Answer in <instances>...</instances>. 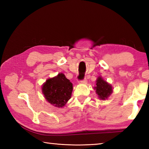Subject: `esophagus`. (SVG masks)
<instances>
[{
  "label": "esophagus",
  "instance_id": "esophagus-1",
  "mask_svg": "<svg viewBox=\"0 0 149 149\" xmlns=\"http://www.w3.org/2000/svg\"><path fill=\"white\" fill-rule=\"evenodd\" d=\"M80 84H86L87 83V80L86 79H84L82 80V81H80L79 82Z\"/></svg>",
  "mask_w": 149,
  "mask_h": 149
}]
</instances>
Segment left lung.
<instances>
[{"label": "left lung", "mask_w": 149, "mask_h": 149, "mask_svg": "<svg viewBox=\"0 0 149 149\" xmlns=\"http://www.w3.org/2000/svg\"><path fill=\"white\" fill-rule=\"evenodd\" d=\"M93 89L95 90L99 99L102 100L108 99L113 92V86L101 76L97 77L96 85Z\"/></svg>", "instance_id": "1"}]
</instances>
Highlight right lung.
Returning <instances> with one entry per match:
<instances>
[{
    "label": "right lung",
    "instance_id": "obj_1",
    "mask_svg": "<svg viewBox=\"0 0 149 149\" xmlns=\"http://www.w3.org/2000/svg\"><path fill=\"white\" fill-rule=\"evenodd\" d=\"M73 84L63 73L49 78L42 86V91L47 102L56 107H63L72 96Z\"/></svg>",
    "mask_w": 149,
    "mask_h": 149
}]
</instances>
